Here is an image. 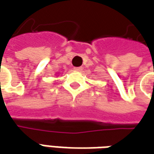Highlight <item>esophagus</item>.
Listing matches in <instances>:
<instances>
[{
    "label": "esophagus",
    "mask_w": 154,
    "mask_h": 154,
    "mask_svg": "<svg viewBox=\"0 0 154 154\" xmlns=\"http://www.w3.org/2000/svg\"><path fill=\"white\" fill-rule=\"evenodd\" d=\"M74 70L77 71V72H82V67H75Z\"/></svg>",
    "instance_id": "obj_1"
}]
</instances>
